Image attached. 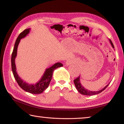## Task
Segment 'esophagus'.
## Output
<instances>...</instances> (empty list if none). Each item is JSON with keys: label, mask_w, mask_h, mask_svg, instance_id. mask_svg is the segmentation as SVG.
<instances>
[{"label": "esophagus", "mask_w": 124, "mask_h": 124, "mask_svg": "<svg viewBox=\"0 0 124 124\" xmlns=\"http://www.w3.org/2000/svg\"><path fill=\"white\" fill-rule=\"evenodd\" d=\"M73 62V61L72 60H68L67 61V62H66V65H67V66H68L70 65V64H71Z\"/></svg>", "instance_id": "1"}]
</instances>
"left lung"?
<instances>
[{
    "label": "left lung",
    "instance_id": "1",
    "mask_svg": "<svg viewBox=\"0 0 124 124\" xmlns=\"http://www.w3.org/2000/svg\"><path fill=\"white\" fill-rule=\"evenodd\" d=\"M109 40L110 43H111V45L112 46V47L113 48H114V46H113L112 42V41L110 39ZM74 83L79 93H81V94L85 95H94L99 94V93L102 92L103 90H104L107 88V87L108 86V85H109L108 84L107 85L105 86L104 88H103V89L101 90L96 91H93L85 89V88L84 86L81 85V82H80V76H78V77H77V78L74 79Z\"/></svg>",
    "mask_w": 124,
    "mask_h": 124
}]
</instances>
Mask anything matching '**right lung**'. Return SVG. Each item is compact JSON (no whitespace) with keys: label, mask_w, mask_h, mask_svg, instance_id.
Masks as SVG:
<instances>
[{"label":"right lung","mask_w":124,"mask_h":124,"mask_svg":"<svg viewBox=\"0 0 124 124\" xmlns=\"http://www.w3.org/2000/svg\"><path fill=\"white\" fill-rule=\"evenodd\" d=\"M30 31V29L28 28L25 29V30L20 34L18 37L17 38L16 42L15 43L14 48H13L12 54L11 57V65H12V70L13 72V76L15 79H16L17 82L20 86V87L25 90L26 92L30 93L33 94H41L48 87L51 81L52 77V74H53L54 71L56 69L59 67H62L63 65L61 62H57L55 63L51 67L47 68L46 69L43 75L39 81L34 84H29L27 83L21 79L19 76H18L17 73L16 72V64H15V59H16L17 56V47L19 44L20 40L22 38H23L26 36L29 33Z\"/></svg>","instance_id":"1"}]
</instances>
